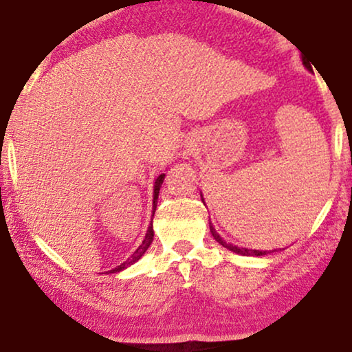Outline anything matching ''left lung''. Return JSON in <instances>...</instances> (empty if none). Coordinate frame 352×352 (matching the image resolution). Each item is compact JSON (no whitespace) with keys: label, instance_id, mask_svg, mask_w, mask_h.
Returning <instances> with one entry per match:
<instances>
[{"label":"left lung","instance_id":"1","mask_svg":"<svg viewBox=\"0 0 352 352\" xmlns=\"http://www.w3.org/2000/svg\"><path fill=\"white\" fill-rule=\"evenodd\" d=\"M302 64L306 65V67H307L309 70H312V69H311V64H309L307 60H304V59H302ZM201 198H203V195H201ZM203 201H204V199H203ZM209 228H210V233H212V236H214V240H215V241L220 243V245H222L223 248H227V250H230V251H233V252H236V254H241V256H265V254H269V252H272V251L248 250V248H238V246H235V245H230V243H227L225 240H222V236H220L219 233L215 232V228L212 227V223H209Z\"/></svg>","mask_w":352,"mask_h":352}]
</instances>
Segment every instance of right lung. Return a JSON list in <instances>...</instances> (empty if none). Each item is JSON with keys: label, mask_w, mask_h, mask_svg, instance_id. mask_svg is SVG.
<instances>
[{"label": "right lung", "mask_w": 352, "mask_h": 352, "mask_svg": "<svg viewBox=\"0 0 352 352\" xmlns=\"http://www.w3.org/2000/svg\"><path fill=\"white\" fill-rule=\"evenodd\" d=\"M164 177H166V173H161V175H159L157 179H156V182H154V193H153V215H154V212H156L157 198H159V190H161V185H162V182H164ZM153 238H154V230H153V220H151V223H149V227H148L146 236H144V240H143L142 245L138 246V250L135 251L133 254L130 256L127 261L122 262V264H120V265H117L116 269L109 270L111 274H116V272H120V270L127 269V267H130L132 264H135V262H137V261L140 259V257H142V256L144 254V252H146V250L149 248V245H151V243H153Z\"/></svg>", "instance_id": "add662e5"}]
</instances>
